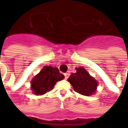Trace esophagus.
Listing matches in <instances>:
<instances>
[{
  "mask_svg": "<svg viewBox=\"0 0 128 128\" xmlns=\"http://www.w3.org/2000/svg\"><path fill=\"white\" fill-rule=\"evenodd\" d=\"M70 74L68 73V72H66V73H64V76H65V79L66 80H67L68 78V77H69Z\"/></svg>",
  "mask_w": 128,
  "mask_h": 128,
  "instance_id": "obj_1",
  "label": "esophagus"
}]
</instances>
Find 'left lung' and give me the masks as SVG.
<instances>
[{
	"label": "left lung",
	"mask_w": 128,
	"mask_h": 128,
	"mask_svg": "<svg viewBox=\"0 0 128 128\" xmlns=\"http://www.w3.org/2000/svg\"><path fill=\"white\" fill-rule=\"evenodd\" d=\"M76 72L72 73L68 81L75 92L85 96H90L95 93L97 82L90 75L83 67L76 68Z\"/></svg>",
	"instance_id": "obj_1"
}]
</instances>
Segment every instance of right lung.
Segmentation results:
<instances>
[{
	"label": "right lung",
	"instance_id": "right-lung-1",
	"mask_svg": "<svg viewBox=\"0 0 128 128\" xmlns=\"http://www.w3.org/2000/svg\"><path fill=\"white\" fill-rule=\"evenodd\" d=\"M64 79V75L60 72L58 68L45 66L32 79L31 88L36 95H42L53 90L56 82Z\"/></svg>",
	"mask_w": 128,
	"mask_h": 128
}]
</instances>
